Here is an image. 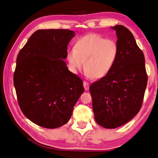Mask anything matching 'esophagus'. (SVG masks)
I'll return each instance as SVG.
<instances>
[{
    "label": "esophagus",
    "mask_w": 158,
    "mask_h": 158,
    "mask_svg": "<svg viewBox=\"0 0 158 158\" xmlns=\"http://www.w3.org/2000/svg\"><path fill=\"white\" fill-rule=\"evenodd\" d=\"M83 86H84V88H85V91H88V90H89V83L88 82L85 81H83Z\"/></svg>",
    "instance_id": "obj_1"
}]
</instances>
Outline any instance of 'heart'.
<instances>
[{"mask_svg":"<svg viewBox=\"0 0 158 158\" xmlns=\"http://www.w3.org/2000/svg\"><path fill=\"white\" fill-rule=\"evenodd\" d=\"M118 55L119 47L114 40L91 33L77 40L74 49L67 52V60L74 73L84 66L88 77L101 79L111 70Z\"/></svg>","mask_w":158,"mask_h":158,"instance_id":"obj_1","label":"heart"}]
</instances>
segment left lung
Listing matches in <instances>:
<instances>
[{
    "label": "left lung",
    "mask_w": 158,
    "mask_h": 158,
    "mask_svg": "<svg viewBox=\"0 0 158 158\" xmlns=\"http://www.w3.org/2000/svg\"><path fill=\"white\" fill-rule=\"evenodd\" d=\"M117 35L119 55L111 70L89 87L96 123L113 129L127 123L142 106L147 84L145 56L128 29L110 26Z\"/></svg>",
    "instance_id": "8db88e82"
}]
</instances>
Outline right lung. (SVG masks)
<instances>
[{"label":"right lung","mask_w":158,"mask_h":158,"mask_svg":"<svg viewBox=\"0 0 158 158\" xmlns=\"http://www.w3.org/2000/svg\"><path fill=\"white\" fill-rule=\"evenodd\" d=\"M75 36L69 30H39L17 57L13 82L19 106L28 119L45 128L68 122L84 92L82 80L64 61Z\"/></svg>","instance_id":"obj_1"}]
</instances>
